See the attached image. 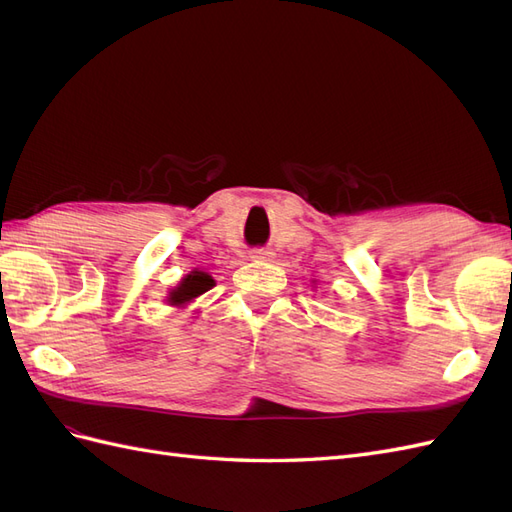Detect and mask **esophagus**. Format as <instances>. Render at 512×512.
<instances>
[{
  "mask_svg": "<svg viewBox=\"0 0 512 512\" xmlns=\"http://www.w3.org/2000/svg\"><path fill=\"white\" fill-rule=\"evenodd\" d=\"M250 258H252V260H271V258H273V252L262 250V247H256V250L250 252Z\"/></svg>",
  "mask_w": 512,
  "mask_h": 512,
  "instance_id": "esophagus-1",
  "label": "esophagus"
}]
</instances>
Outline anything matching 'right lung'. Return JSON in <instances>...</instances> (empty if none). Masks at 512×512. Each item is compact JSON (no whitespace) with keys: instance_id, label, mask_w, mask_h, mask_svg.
<instances>
[{"instance_id":"obj_1","label":"right lung","mask_w":512,"mask_h":512,"mask_svg":"<svg viewBox=\"0 0 512 512\" xmlns=\"http://www.w3.org/2000/svg\"><path fill=\"white\" fill-rule=\"evenodd\" d=\"M215 286V280L207 273L194 269L188 275L181 277V282L168 292V305L173 307H185L188 303H192L194 299H198L200 294H205L207 290H211Z\"/></svg>"}]
</instances>
